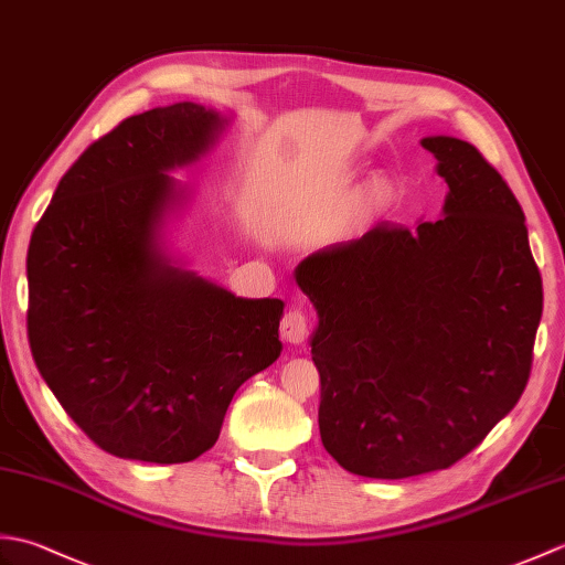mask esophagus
Wrapping results in <instances>:
<instances>
[{
  "mask_svg": "<svg viewBox=\"0 0 565 565\" xmlns=\"http://www.w3.org/2000/svg\"><path fill=\"white\" fill-rule=\"evenodd\" d=\"M308 334V318L301 308H289L281 318V338L291 344L303 342Z\"/></svg>",
  "mask_w": 565,
  "mask_h": 565,
  "instance_id": "1",
  "label": "esophagus"
}]
</instances>
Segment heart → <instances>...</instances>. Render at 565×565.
Wrapping results in <instances>:
<instances>
[{
    "label": "heart",
    "mask_w": 565,
    "mask_h": 565,
    "mask_svg": "<svg viewBox=\"0 0 565 565\" xmlns=\"http://www.w3.org/2000/svg\"><path fill=\"white\" fill-rule=\"evenodd\" d=\"M383 196H386V189H383V184H374L369 189V201L371 203H381Z\"/></svg>",
    "instance_id": "heart-1"
}]
</instances>
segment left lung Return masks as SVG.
I'll use <instances>...</instances> for the list:
<instances>
[{
	"instance_id": "1",
	"label": "left lung",
	"mask_w": 565,
	"mask_h": 565,
	"mask_svg": "<svg viewBox=\"0 0 565 565\" xmlns=\"http://www.w3.org/2000/svg\"><path fill=\"white\" fill-rule=\"evenodd\" d=\"M449 194L415 231L379 223L306 257L322 447L350 473L411 478L473 451L524 393L544 308L524 211L471 142L435 136Z\"/></svg>"
}]
</instances>
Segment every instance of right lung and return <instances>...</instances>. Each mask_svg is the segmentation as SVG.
Masks as SVG:
<instances>
[{
	"instance_id": "right-lung-1",
	"label": "right lung",
	"mask_w": 565,
	"mask_h": 565,
	"mask_svg": "<svg viewBox=\"0 0 565 565\" xmlns=\"http://www.w3.org/2000/svg\"><path fill=\"white\" fill-rule=\"evenodd\" d=\"M218 126L191 102L126 118L79 154L33 227V362L84 435L121 459H199L235 391L281 354L279 298H237L154 243L177 194L164 170L196 160Z\"/></svg>"
}]
</instances>
